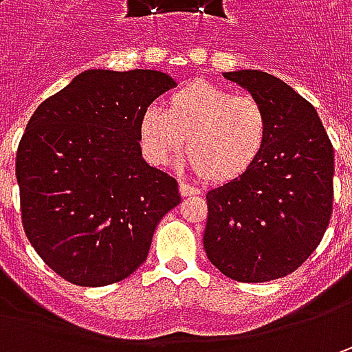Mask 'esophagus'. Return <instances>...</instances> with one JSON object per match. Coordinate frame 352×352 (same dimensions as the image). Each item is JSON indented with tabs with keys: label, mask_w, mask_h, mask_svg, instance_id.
<instances>
[{
	"label": "esophagus",
	"mask_w": 352,
	"mask_h": 352,
	"mask_svg": "<svg viewBox=\"0 0 352 352\" xmlns=\"http://www.w3.org/2000/svg\"><path fill=\"white\" fill-rule=\"evenodd\" d=\"M180 194H182L184 197H188V196H199L201 192H199L197 188H194V186H190V184L180 182Z\"/></svg>",
	"instance_id": "esophagus-1"
}]
</instances>
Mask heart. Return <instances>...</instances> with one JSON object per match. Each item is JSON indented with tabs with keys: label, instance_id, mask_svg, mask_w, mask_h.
Segmentation results:
<instances>
[{
	"label": "heart",
	"instance_id": "heart-1",
	"mask_svg": "<svg viewBox=\"0 0 352 352\" xmlns=\"http://www.w3.org/2000/svg\"><path fill=\"white\" fill-rule=\"evenodd\" d=\"M268 135L263 102L204 80L172 91L162 109L148 107L139 121L142 148L155 164L172 162L186 141L188 164L211 184L247 174L263 156Z\"/></svg>",
	"mask_w": 352,
	"mask_h": 352
}]
</instances>
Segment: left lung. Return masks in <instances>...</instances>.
Wrapping results in <instances>:
<instances>
[{
    "instance_id": "obj_1",
    "label": "left lung",
    "mask_w": 352,
    "mask_h": 352,
    "mask_svg": "<svg viewBox=\"0 0 352 352\" xmlns=\"http://www.w3.org/2000/svg\"><path fill=\"white\" fill-rule=\"evenodd\" d=\"M268 111L270 135L256 164L208 192L204 247L236 282L292 274L318 249L333 211L335 155L318 111L261 70L225 72Z\"/></svg>"
}]
</instances>
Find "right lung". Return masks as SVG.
<instances>
[{"label": "right lung", "instance_id": "obj_1", "mask_svg": "<svg viewBox=\"0 0 352 352\" xmlns=\"http://www.w3.org/2000/svg\"><path fill=\"white\" fill-rule=\"evenodd\" d=\"M176 86L156 70H86L36 107L15 158L21 221L76 286H107L144 261L178 182L141 158L142 111Z\"/></svg>", "mask_w": 352, "mask_h": 352}]
</instances>
